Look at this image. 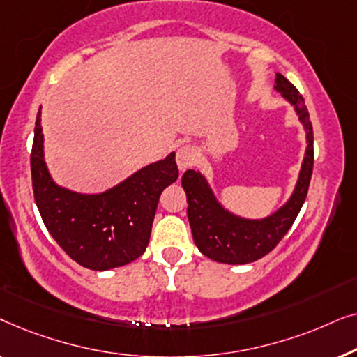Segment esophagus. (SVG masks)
Instances as JSON below:
<instances>
[{"instance_id":"34e87169","label":"esophagus","mask_w":357,"mask_h":357,"mask_svg":"<svg viewBox=\"0 0 357 357\" xmlns=\"http://www.w3.org/2000/svg\"><path fill=\"white\" fill-rule=\"evenodd\" d=\"M198 159V154L197 151H195L193 146L190 144H183L180 146L177 149V155H175V160H177V165L180 170H187L188 167H192L197 162Z\"/></svg>"}]
</instances>
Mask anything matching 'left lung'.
Returning <instances> with one entry per match:
<instances>
[{"label":"left lung","instance_id":"8db88e82","mask_svg":"<svg viewBox=\"0 0 357 357\" xmlns=\"http://www.w3.org/2000/svg\"><path fill=\"white\" fill-rule=\"evenodd\" d=\"M275 89L294 105L307 131V149L296 190L284 206L265 219H242L224 209L214 198L199 172L187 170L182 187L187 193V214L198 250L219 263L245 265L265 257L275 248L294 224L309 192L314 169V131L304 97L282 75H276Z\"/></svg>","mask_w":357,"mask_h":357}]
</instances>
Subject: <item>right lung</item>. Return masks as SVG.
<instances>
[{
    "instance_id": "right-lung-1",
    "label": "right lung",
    "mask_w": 357,
    "mask_h": 357,
    "mask_svg": "<svg viewBox=\"0 0 357 357\" xmlns=\"http://www.w3.org/2000/svg\"><path fill=\"white\" fill-rule=\"evenodd\" d=\"M37 208L58 245L81 266L96 271L128 265L149 243L159 197L178 177L175 154L149 164L100 195L58 187L43 160L40 110L31 153Z\"/></svg>"
}]
</instances>
